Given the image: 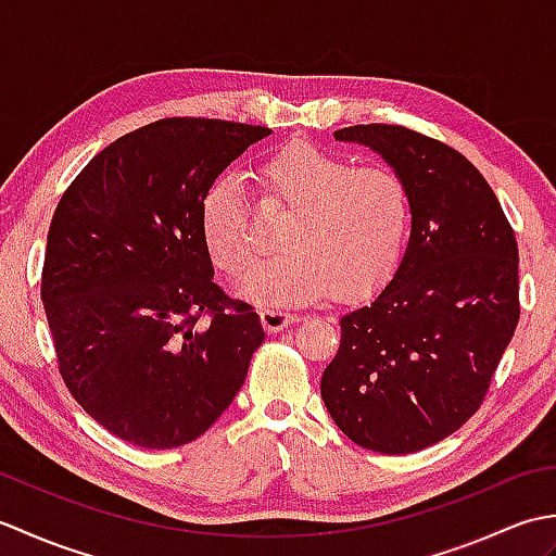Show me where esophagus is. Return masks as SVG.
Segmentation results:
<instances>
[{
	"label": "esophagus",
	"instance_id": "34e87169",
	"mask_svg": "<svg viewBox=\"0 0 556 556\" xmlns=\"http://www.w3.org/2000/svg\"><path fill=\"white\" fill-rule=\"evenodd\" d=\"M260 320H263V327L267 329V332H279V329H285V327L296 323L299 315H293L285 308H277V305H267V308L260 313Z\"/></svg>",
	"mask_w": 556,
	"mask_h": 556
}]
</instances>
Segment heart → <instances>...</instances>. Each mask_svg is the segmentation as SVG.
<instances>
[{"label":"heart","mask_w":556,"mask_h":556,"mask_svg":"<svg viewBox=\"0 0 556 556\" xmlns=\"http://www.w3.org/2000/svg\"><path fill=\"white\" fill-rule=\"evenodd\" d=\"M263 205L289 217L281 253L245 277L241 293L255 301H313L329 289L337 299L370 291L404 251L410 198L387 164H353L320 146L293 140L260 164ZM203 236L215 265L231 279L255 260V236L233 176L212 184L203 200Z\"/></svg>","instance_id":"1"}]
</instances>
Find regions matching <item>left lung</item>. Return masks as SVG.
Instances as JSON below:
<instances>
[{"mask_svg":"<svg viewBox=\"0 0 556 556\" xmlns=\"http://www.w3.org/2000/svg\"><path fill=\"white\" fill-rule=\"evenodd\" d=\"M334 138L370 148L404 179L410 236L394 277L341 315L320 392L349 440L413 454L456 432L488 394L521 315L516 236L490 184L454 148L387 124Z\"/></svg>","mask_w":556,"mask_h":556,"instance_id":"8db88e82","label":"left lung"}]
</instances>
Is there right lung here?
Here are the masks:
<instances>
[{"mask_svg":"<svg viewBox=\"0 0 556 556\" xmlns=\"http://www.w3.org/2000/svg\"><path fill=\"white\" fill-rule=\"evenodd\" d=\"M271 131L160 119L114 140L59 200L42 303L68 392L146 448L198 440L245 382L260 315L212 277L203 200Z\"/></svg>","mask_w":556,"mask_h":556,"instance_id":"1","label":"right lung"}]
</instances>
